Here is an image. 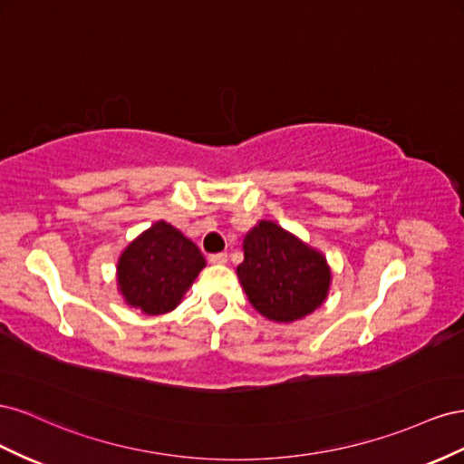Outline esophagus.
Returning <instances> with one entry per match:
<instances>
[{
  "label": "esophagus",
  "mask_w": 464,
  "mask_h": 464,
  "mask_svg": "<svg viewBox=\"0 0 464 464\" xmlns=\"http://www.w3.org/2000/svg\"><path fill=\"white\" fill-rule=\"evenodd\" d=\"M211 264H225L227 262V255L225 253H218V255H209V258H208Z\"/></svg>",
  "instance_id": "34e87169"
}]
</instances>
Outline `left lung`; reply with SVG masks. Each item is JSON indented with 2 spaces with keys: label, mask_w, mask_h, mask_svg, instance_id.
<instances>
[{
  "label": "left lung",
  "mask_w": 464,
  "mask_h": 464,
  "mask_svg": "<svg viewBox=\"0 0 464 464\" xmlns=\"http://www.w3.org/2000/svg\"><path fill=\"white\" fill-rule=\"evenodd\" d=\"M243 250L237 276L262 316L294 323L323 305L333 276L319 250L266 219L246 233Z\"/></svg>",
  "instance_id": "8db88e82"
}]
</instances>
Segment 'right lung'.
<instances>
[{"instance_id": "obj_1", "label": "right lung", "mask_w": 464, "mask_h": 464, "mask_svg": "<svg viewBox=\"0 0 464 464\" xmlns=\"http://www.w3.org/2000/svg\"><path fill=\"white\" fill-rule=\"evenodd\" d=\"M206 260L190 239L167 221L153 223L118 258V291L145 314L173 311Z\"/></svg>"}]
</instances>
